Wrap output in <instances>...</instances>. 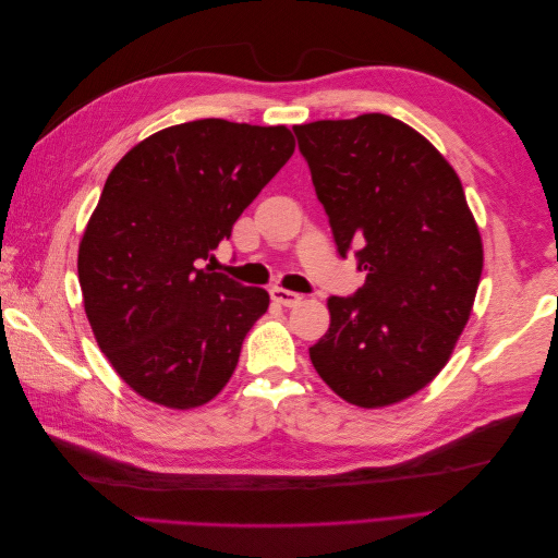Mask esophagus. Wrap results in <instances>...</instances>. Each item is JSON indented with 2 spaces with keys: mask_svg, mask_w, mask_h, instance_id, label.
<instances>
[{
  "mask_svg": "<svg viewBox=\"0 0 558 558\" xmlns=\"http://www.w3.org/2000/svg\"><path fill=\"white\" fill-rule=\"evenodd\" d=\"M269 295H272V300L277 302V305H283V307H295L298 302L302 300L298 293H293V291H286V289H279V286H275V289L269 291Z\"/></svg>",
  "mask_w": 558,
  "mask_h": 558,
  "instance_id": "esophagus-1",
  "label": "esophagus"
}]
</instances>
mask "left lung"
Wrapping results in <instances>:
<instances>
[{"mask_svg":"<svg viewBox=\"0 0 558 558\" xmlns=\"http://www.w3.org/2000/svg\"><path fill=\"white\" fill-rule=\"evenodd\" d=\"M340 256L365 283L328 298L330 328L310 347L318 377L359 408L414 396L447 365L484 253L461 179L426 137L384 113L293 128Z\"/></svg>","mask_w":558,"mask_h":558,"instance_id":"8db88e82","label":"left lung"}]
</instances>
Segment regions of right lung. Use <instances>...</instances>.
Listing matches in <instances>:
<instances>
[{
  "instance_id": "obj_1",
  "label": "right lung",
  "mask_w": 558,
  "mask_h": 558,
  "mask_svg": "<svg viewBox=\"0 0 558 558\" xmlns=\"http://www.w3.org/2000/svg\"><path fill=\"white\" fill-rule=\"evenodd\" d=\"M293 150L283 125L205 118L150 134L111 170L78 281L99 349L142 398L191 410L232 377L269 295L199 263Z\"/></svg>"
}]
</instances>
